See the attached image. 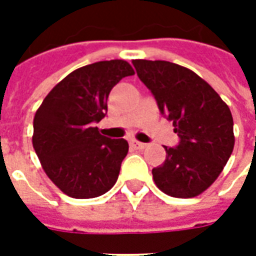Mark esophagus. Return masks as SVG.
I'll return each mask as SVG.
<instances>
[{
    "label": "esophagus",
    "instance_id": "1",
    "mask_svg": "<svg viewBox=\"0 0 256 256\" xmlns=\"http://www.w3.org/2000/svg\"><path fill=\"white\" fill-rule=\"evenodd\" d=\"M130 145H132L133 148H136V150H144L145 146H146V144H144V142H140V141H136V140L130 141Z\"/></svg>",
    "mask_w": 256,
    "mask_h": 256
}]
</instances>
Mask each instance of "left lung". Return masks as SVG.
Segmentation results:
<instances>
[{
    "label": "left lung",
    "instance_id": "8db88e82",
    "mask_svg": "<svg viewBox=\"0 0 256 256\" xmlns=\"http://www.w3.org/2000/svg\"><path fill=\"white\" fill-rule=\"evenodd\" d=\"M133 66L180 137L177 146H164L166 160L152 170L156 186L172 198H194L212 185L233 152L230 110L189 68L163 60Z\"/></svg>",
    "mask_w": 256,
    "mask_h": 256
}]
</instances>
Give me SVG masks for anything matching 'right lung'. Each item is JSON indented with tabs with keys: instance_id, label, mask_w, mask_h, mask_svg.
Masks as SVG:
<instances>
[{
	"instance_id": "obj_1",
	"label": "right lung",
	"mask_w": 256,
	"mask_h": 256,
	"mask_svg": "<svg viewBox=\"0 0 256 256\" xmlns=\"http://www.w3.org/2000/svg\"><path fill=\"white\" fill-rule=\"evenodd\" d=\"M130 75L134 70L124 60L84 66L60 80L36 110L32 146L48 177L70 198H97L116 182L128 141L101 136L94 123L106 116L112 88Z\"/></svg>"
}]
</instances>
